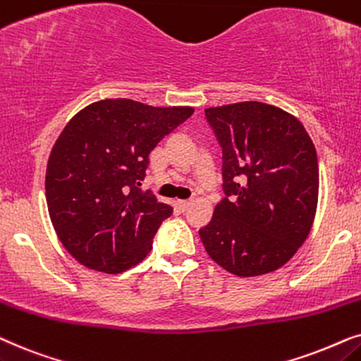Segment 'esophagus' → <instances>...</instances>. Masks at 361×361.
<instances>
[{"label":"esophagus","instance_id":"obj_1","mask_svg":"<svg viewBox=\"0 0 361 361\" xmlns=\"http://www.w3.org/2000/svg\"><path fill=\"white\" fill-rule=\"evenodd\" d=\"M176 204H178V206H180V208L185 211V209H188V208H190L191 201H190V200H180V201H176Z\"/></svg>","mask_w":361,"mask_h":361}]
</instances>
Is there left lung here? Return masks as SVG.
<instances>
[{"mask_svg":"<svg viewBox=\"0 0 361 361\" xmlns=\"http://www.w3.org/2000/svg\"><path fill=\"white\" fill-rule=\"evenodd\" d=\"M223 153L224 198L200 229L206 252L239 277L277 271L309 236L319 161L295 117L262 102L206 109Z\"/></svg>","mask_w":361,"mask_h":361,"instance_id":"1","label":"left lung"}]
</instances>
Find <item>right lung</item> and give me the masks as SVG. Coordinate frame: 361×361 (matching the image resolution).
Instances as JSON below:
<instances>
[{"label": "right lung", "mask_w": 361, "mask_h": 361, "mask_svg": "<svg viewBox=\"0 0 361 361\" xmlns=\"http://www.w3.org/2000/svg\"><path fill=\"white\" fill-rule=\"evenodd\" d=\"M191 114V107L107 99L66 125L47 161L46 200L57 238L85 267L123 272L152 251L173 208L140 181L150 152Z\"/></svg>", "instance_id": "add662e5"}]
</instances>
